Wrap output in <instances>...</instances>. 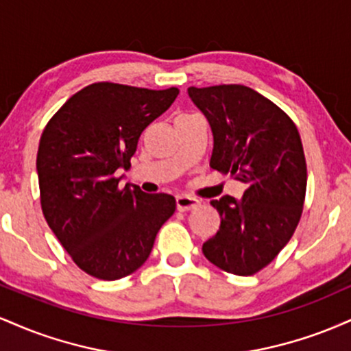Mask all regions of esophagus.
<instances>
[{
    "instance_id": "34e87169",
    "label": "esophagus",
    "mask_w": 351,
    "mask_h": 351,
    "mask_svg": "<svg viewBox=\"0 0 351 351\" xmlns=\"http://www.w3.org/2000/svg\"><path fill=\"white\" fill-rule=\"evenodd\" d=\"M198 204H199L198 199L188 195H181L176 198V208H178V211H189V209L196 208Z\"/></svg>"
}]
</instances>
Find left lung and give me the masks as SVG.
Segmentation results:
<instances>
[{"mask_svg":"<svg viewBox=\"0 0 351 351\" xmlns=\"http://www.w3.org/2000/svg\"><path fill=\"white\" fill-rule=\"evenodd\" d=\"M188 94L211 125V168L245 184L241 199L211 201L221 226L203 254L223 271L252 276L276 259L300 221L307 163L299 130L251 87H189Z\"/></svg>","mask_w":351,"mask_h":351,"instance_id":"1","label":"left lung"}]
</instances>
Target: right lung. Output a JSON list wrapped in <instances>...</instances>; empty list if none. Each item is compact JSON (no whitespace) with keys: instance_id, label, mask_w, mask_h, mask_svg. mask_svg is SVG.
<instances>
[{"instance_id":"1","label":"right lung","mask_w":351,"mask_h":351,"mask_svg":"<svg viewBox=\"0 0 351 351\" xmlns=\"http://www.w3.org/2000/svg\"><path fill=\"white\" fill-rule=\"evenodd\" d=\"M180 90L95 82L52 115L39 140L41 208L47 224L79 269L117 280L142 267L176 201L120 188L140 135L175 102Z\"/></svg>"}]
</instances>
